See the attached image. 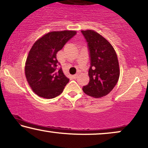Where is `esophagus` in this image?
I'll return each instance as SVG.
<instances>
[{
  "label": "esophagus",
  "mask_w": 148,
  "mask_h": 148,
  "mask_svg": "<svg viewBox=\"0 0 148 148\" xmlns=\"http://www.w3.org/2000/svg\"><path fill=\"white\" fill-rule=\"evenodd\" d=\"M77 77H78V74H75V75L72 76V78H74V79H76V78H77Z\"/></svg>",
  "instance_id": "1"
}]
</instances>
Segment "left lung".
Returning a JSON list of instances; mask_svg holds the SVG:
<instances>
[{"label":"left lung","instance_id":"obj_1","mask_svg":"<svg viewBox=\"0 0 148 148\" xmlns=\"http://www.w3.org/2000/svg\"><path fill=\"white\" fill-rule=\"evenodd\" d=\"M87 43L90 67L89 83L83 86L86 94L101 98L113 90L119 77L118 59L111 44L92 30L81 31Z\"/></svg>","mask_w":148,"mask_h":148}]
</instances>
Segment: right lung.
<instances>
[{"label": "right lung", "mask_w": 148, "mask_h": 148, "mask_svg": "<svg viewBox=\"0 0 148 148\" xmlns=\"http://www.w3.org/2000/svg\"><path fill=\"white\" fill-rule=\"evenodd\" d=\"M76 34L74 31H52L35 42L26 61L25 75L37 96L55 98L63 92L69 78L63 74L57 53Z\"/></svg>", "instance_id": "add662e5"}]
</instances>
